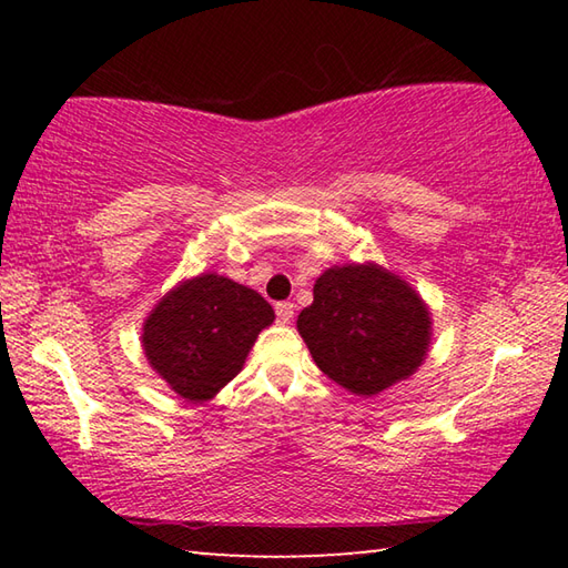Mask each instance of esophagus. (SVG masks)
<instances>
[{
	"instance_id": "34e87169",
	"label": "esophagus",
	"mask_w": 568,
	"mask_h": 568,
	"mask_svg": "<svg viewBox=\"0 0 568 568\" xmlns=\"http://www.w3.org/2000/svg\"><path fill=\"white\" fill-rule=\"evenodd\" d=\"M275 315H277V323H291L293 321V303H277L275 305Z\"/></svg>"
}]
</instances>
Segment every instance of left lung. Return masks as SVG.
<instances>
[{"instance_id":"1","label":"left lung","mask_w":568,"mask_h":568,"mask_svg":"<svg viewBox=\"0 0 568 568\" xmlns=\"http://www.w3.org/2000/svg\"><path fill=\"white\" fill-rule=\"evenodd\" d=\"M297 333L325 376L355 396H376L426 361L430 311L386 267L333 265L315 281Z\"/></svg>"}]
</instances>
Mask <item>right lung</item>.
Listing matches in <instances>:
<instances>
[{
  "instance_id": "right-lung-1",
  "label": "right lung",
  "mask_w": 568,
  "mask_h": 568,
  "mask_svg": "<svg viewBox=\"0 0 568 568\" xmlns=\"http://www.w3.org/2000/svg\"><path fill=\"white\" fill-rule=\"evenodd\" d=\"M273 321L261 293L203 273L160 297L142 325V348L180 398L205 403L243 371L257 335Z\"/></svg>"
}]
</instances>
